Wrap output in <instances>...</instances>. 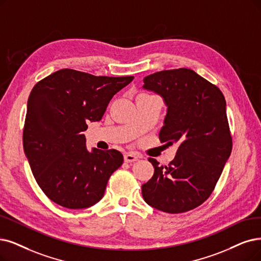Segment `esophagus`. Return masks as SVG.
<instances>
[{
    "instance_id": "esophagus-1",
    "label": "esophagus",
    "mask_w": 261,
    "mask_h": 261,
    "mask_svg": "<svg viewBox=\"0 0 261 261\" xmlns=\"http://www.w3.org/2000/svg\"><path fill=\"white\" fill-rule=\"evenodd\" d=\"M139 156L135 153H126L124 155V161L126 163H133V162H136L138 161Z\"/></svg>"
}]
</instances>
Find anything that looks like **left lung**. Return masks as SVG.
<instances>
[{"label":"left lung","mask_w":261,"mask_h":261,"mask_svg":"<svg viewBox=\"0 0 261 261\" xmlns=\"http://www.w3.org/2000/svg\"><path fill=\"white\" fill-rule=\"evenodd\" d=\"M143 89L159 94L167 107L160 139L178 144L169 166L154 167L142 185L144 201L166 213H183L204 202L230 156L232 140L223 93L192 69L154 72Z\"/></svg>","instance_id":"8db88e82"}]
</instances>
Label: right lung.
<instances>
[{
  "mask_svg": "<svg viewBox=\"0 0 261 261\" xmlns=\"http://www.w3.org/2000/svg\"><path fill=\"white\" fill-rule=\"evenodd\" d=\"M133 79L64 68L31 91L23 149L37 184L50 200L67 209H86L101 199L123 155L117 150L89 151L82 132L89 122L101 120L113 95Z\"/></svg>",
  "mask_w": 261,
  "mask_h": 261,
  "instance_id": "1",
  "label": "right lung"
}]
</instances>
